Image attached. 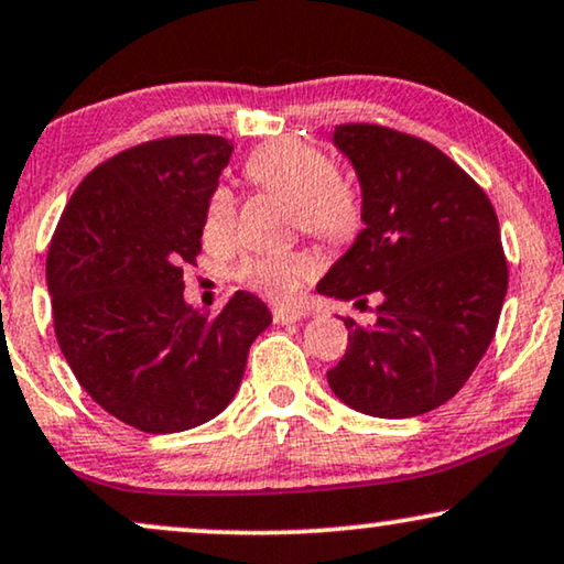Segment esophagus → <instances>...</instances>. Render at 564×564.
I'll list each match as a JSON object with an SVG mask.
<instances>
[{
	"mask_svg": "<svg viewBox=\"0 0 564 564\" xmlns=\"http://www.w3.org/2000/svg\"><path fill=\"white\" fill-rule=\"evenodd\" d=\"M304 317H306V312L291 310V306H275V310H273L275 325H294V322L304 319Z\"/></svg>",
	"mask_w": 564,
	"mask_h": 564,
	"instance_id": "1",
	"label": "esophagus"
}]
</instances>
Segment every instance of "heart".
<instances>
[{
    "label": "heart",
    "mask_w": 564,
    "mask_h": 564,
    "mask_svg": "<svg viewBox=\"0 0 564 564\" xmlns=\"http://www.w3.org/2000/svg\"><path fill=\"white\" fill-rule=\"evenodd\" d=\"M245 175L262 191L278 193L294 204L299 227L322 242H348L360 227L356 193L340 180L337 164L314 144L281 139L254 149L245 162ZM235 195L216 187L206 204L204 237L221 245L235 235ZM317 270L306 252H260L239 262V283L270 299H291Z\"/></svg>",
    "instance_id": "1"
}]
</instances>
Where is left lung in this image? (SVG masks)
Segmentation results:
<instances>
[{"label": "left lung", "instance_id": "1", "mask_svg": "<svg viewBox=\"0 0 564 564\" xmlns=\"http://www.w3.org/2000/svg\"><path fill=\"white\" fill-rule=\"evenodd\" d=\"M356 170L364 229L317 283L325 296L377 294V322L345 319L348 350L327 384L373 417H415L464 387L498 327L508 262L495 208L427 141L373 123L335 126Z\"/></svg>", "mask_w": 564, "mask_h": 564}]
</instances>
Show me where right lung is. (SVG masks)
Listing matches in <instances>:
<instances>
[{"instance_id": "right-lung-1", "label": "right lung", "mask_w": 564, "mask_h": 564, "mask_svg": "<svg viewBox=\"0 0 564 564\" xmlns=\"http://www.w3.org/2000/svg\"><path fill=\"white\" fill-rule=\"evenodd\" d=\"M235 147L187 133L131 147L82 180L54 231L46 278L58 348L120 423L180 433L235 400L268 306L237 291L208 317L183 299L204 214Z\"/></svg>"}]
</instances>
